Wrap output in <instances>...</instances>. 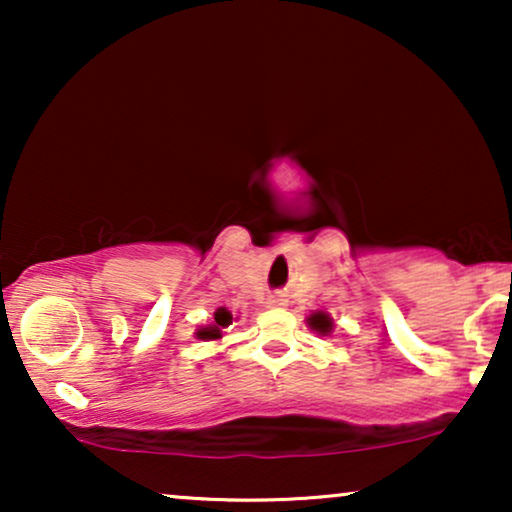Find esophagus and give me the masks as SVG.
<instances>
[{"instance_id":"1","label":"esophagus","mask_w":512,"mask_h":512,"mask_svg":"<svg viewBox=\"0 0 512 512\" xmlns=\"http://www.w3.org/2000/svg\"><path fill=\"white\" fill-rule=\"evenodd\" d=\"M270 305H284V298L282 296H272L270 298Z\"/></svg>"}]
</instances>
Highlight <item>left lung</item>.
Masks as SVG:
<instances>
[{
  "label": "left lung",
  "mask_w": 512,
  "mask_h": 512,
  "mask_svg": "<svg viewBox=\"0 0 512 512\" xmlns=\"http://www.w3.org/2000/svg\"><path fill=\"white\" fill-rule=\"evenodd\" d=\"M310 326L319 333H328V331H331V319H328L324 312H317V314H312V317H310Z\"/></svg>",
  "instance_id": "8db88e82"
}]
</instances>
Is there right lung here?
Instances as JSON below:
<instances>
[{"label": "right lung", "instance_id": "add662e5", "mask_svg": "<svg viewBox=\"0 0 512 512\" xmlns=\"http://www.w3.org/2000/svg\"><path fill=\"white\" fill-rule=\"evenodd\" d=\"M230 321H233V314H230L228 310H216L214 312V326H207V328H200L198 331V338L200 340H216L221 338V328L228 326Z\"/></svg>", "mask_w": 512, "mask_h": 512}]
</instances>
